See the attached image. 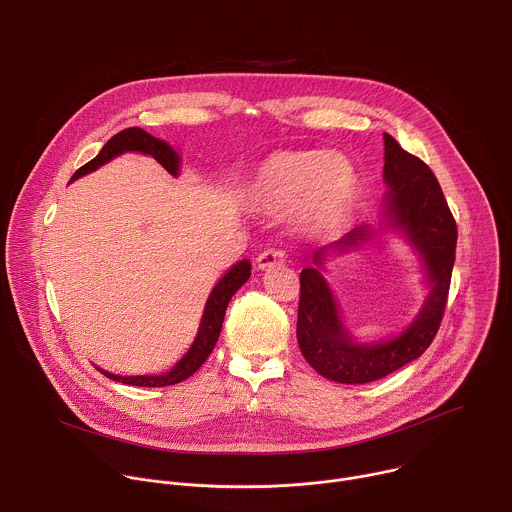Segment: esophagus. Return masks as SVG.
<instances>
[{
  "instance_id": "34e87169",
  "label": "esophagus",
  "mask_w": 512,
  "mask_h": 512,
  "mask_svg": "<svg viewBox=\"0 0 512 512\" xmlns=\"http://www.w3.org/2000/svg\"><path fill=\"white\" fill-rule=\"evenodd\" d=\"M255 263H257V269H267V267H273V265H283L285 263V251H281V249H265L263 253H259Z\"/></svg>"
}]
</instances>
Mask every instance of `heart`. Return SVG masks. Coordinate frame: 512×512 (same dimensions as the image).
Instances as JSON below:
<instances>
[{"mask_svg": "<svg viewBox=\"0 0 512 512\" xmlns=\"http://www.w3.org/2000/svg\"><path fill=\"white\" fill-rule=\"evenodd\" d=\"M358 192L354 166L340 154L320 150H279L255 170L245 202L263 214H285L308 235L332 231Z\"/></svg>", "mask_w": 512, "mask_h": 512, "instance_id": "b5f03b06", "label": "heart"}]
</instances>
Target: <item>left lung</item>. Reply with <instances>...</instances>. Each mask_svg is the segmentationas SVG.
<instances>
[{
  "label": "left lung",
  "instance_id": "left-lung-1",
  "mask_svg": "<svg viewBox=\"0 0 512 512\" xmlns=\"http://www.w3.org/2000/svg\"><path fill=\"white\" fill-rule=\"evenodd\" d=\"M383 139V178L389 188L385 223L399 229L421 255L431 291L415 320L399 336L360 344L344 328L324 275L316 267H306L300 273V350L314 371L346 385L383 379L427 350L442 324L456 259L458 229L440 182L429 166L405 152L395 137L383 133ZM371 237L373 229L369 225L356 227L340 241L318 249L314 263L322 265L328 251L346 253Z\"/></svg>",
  "mask_w": 512,
  "mask_h": 512
}]
</instances>
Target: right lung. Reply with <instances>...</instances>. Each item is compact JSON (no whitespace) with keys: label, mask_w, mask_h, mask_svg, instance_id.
<instances>
[{"label":"right lung","mask_w":512,"mask_h":512,"mask_svg":"<svg viewBox=\"0 0 512 512\" xmlns=\"http://www.w3.org/2000/svg\"><path fill=\"white\" fill-rule=\"evenodd\" d=\"M125 152H141L148 154L154 160H158L172 176H178L180 172V156L174 152V148L164 141L158 139L154 135H150L148 131H143L139 127H129L119 131L117 135H113L105 145L103 150L97 154V158H93L89 164H85L83 168H79L70 180H77L89 172H95L99 166L107 164L109 160L125 154ZM251 277V263L247 259L239 261L237 265H233L223 277L214 285V289L210 291V296L206 300V308L200 320V328L198 334L190 346V350L174 364V369L170 373L164 375H137V377H121V375H113L107 373L103 369H99L107 379H113L117 383L123 385H133V387H168V385H176L186 381L188 377H192L202 364L208 358V354L212 352L218 334H221L223 328V320H225V312L227 306L231 302V298L237 294V289Z\"/></svg>","instance_id":"obj_1"}]
</instances>
